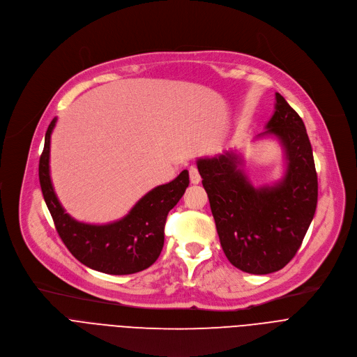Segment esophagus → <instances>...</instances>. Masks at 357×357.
I'll use <instances>...</instances> for the list:
<instances>
[{"label":"esophagus","instance_id":"obj_1","mask_svg":"<svg viewBox=\"0 0 357 357\" xmlns=\"http://www.w3.org/2000/svg\"><path fill=\"white\" fill-rule=\"evenodd\" d=\"M189 178H190V182L192 183H199L200 182V174H199V169L196 167H190L189 168Z\"/></svg>","mask_w":357,"mask_h":357}]
</instances>
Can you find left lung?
<instances>
[{
  "instance_id": "left-lung-1",
  "label": "left lung",
  "mask_w": 357,
  "mask_h": 357,
  "mask_svg": "<svg viewBox=\"0 0 357 357\" xmlns=\"http://www.w3.org/2000/svg\"><path fill=\"white\" fill-rule=\"evenodd\" d=\"M266 128L259 137H277L287 161L282 179L271 186L254 188L234 152L197 160L227 260L244 273L260 275L275 273L294 259L318 203V176L307 130L280 93Z\"/></svg>"
}]
</instances>
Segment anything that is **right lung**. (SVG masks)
Returning <instances> with one entry per match:
<instances>
[{
	"label": "right lung",
	"mask_w": 357,
	"mask_h": 357,
	"mask_svg": "<svg viewBox=\"0 0 357 357\" xmlns=\"http://www.w3.org/2000/svg\"><path fill=\"white\" fill-rule=\"evenodd\" d=\"M56 117L45 134L39 160V182L46 206L62 241L86 267L112 275H127L154 264L164 247V227L169 211L183 196L189 172L160 185L142 196L123 219L109 225H87L70 218L59 203L49 174L50 134Z\"/></svg>",
	"instance_id": "add662e5"
}]
</instances>
